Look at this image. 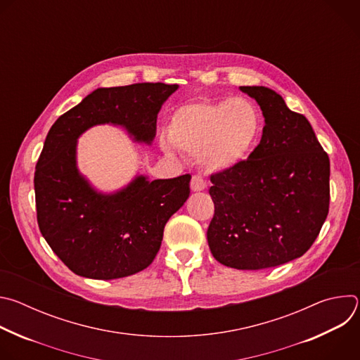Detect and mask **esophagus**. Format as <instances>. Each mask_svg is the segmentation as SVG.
<instances>
[{"label":"esophagus","mask_w":360,"mask_h":360,"mask_svg":"<svg viewBox=\"0 0 360 360\" xmlns=\"http://www.w3.org/2000/svg\"><path fill=\"white\" fill-rule=\"evenodd\" d=\"M205 188H207V182H205V179L200 175H193L191 181V189L198 192V191H203Z\"/></svg>","instance_id":"esophagus-1"}]
</instances>
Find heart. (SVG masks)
Segmentation results:
<instances>
[{
	"label": "heart",
	"instance_id": "b5f03b06",
	"mask_svg": "<svg viewBox=\"0 0 360 360\" xmlns=\"http://www.w3.org/2000/svg\"><path fill=\"white\" fill-rule=\"evenodd\" d=\"M262 117L252 101L228 98L202 99L181 105L169 118L167 135L181 152L198 157L210 172H221L242 164L258 142ZM171 153V146L161 142Z\"/></svg>",
	"mask_w": 360,
	"mask_h": 360
}]
</instances>
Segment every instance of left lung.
<instances>
[{
	"mask_svg": "<svg viewBox=\"0 0 360 360\" xmlns=\"http://www.w3.org/2000/svg\"><path fill=\"white\" fill-rule=\"evenodd\" d=\"M258 102L264 134L248 160L211 175L214 258L236 269L274 268L302 256L329 212L330 164L312 125L266 86H240Z\"/></svg>",
	"mask_w": 360,
	"mask_h": 360,
	"instance_id": "8db88e82",
	"label": "left lung"
}]
</instances>
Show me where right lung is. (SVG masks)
<instances>
[{
  "label": "right lung",
  "mask_w": 360,
  "mask_h": 360,
  "mask_svg": "<svg viewBox=\"0 0 360 360\" xmlns=\"http://www.w3.org/2000/svg\"><path fill=\"white\" fill-rule=\"evenodd\" d=\"M178 85L142 82L99 88L51 127L34 175L42 236L74 274L118 279L148 268L168 219L189 196L191 175L149 182L138 176L114 195L95 192L78 174L77 138L98 124H117L150 142L164 101Z\"/></svg>",
  "instance_id": "add662e5"
}]
</instances>
